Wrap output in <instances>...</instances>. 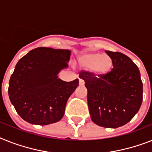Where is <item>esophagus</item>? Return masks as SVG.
I'll return each instance as SVG.
<instances>
[{"instance_id":"esophagus-1","label":"esophagus","mask_w":152,"mask_h":152,"mask_svg":"<svg viewBox=\"0 0 152 152\" xmlns=\"http://www.w3.org/2000/svg\"><path fill=\"white\" fill-rule=\"evenodd\" d=\"M85 85V81H84V80H82L81 78H79V85L82 86V85Z\"/></svg>"}]
</instances>
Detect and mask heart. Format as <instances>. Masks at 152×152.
I'll return each instance as SVG.
<instances>
[{
	"mask_svg": "<svg viewBox=\"0 0 152 152\" xmlns=\"http://www.w3.org/2000/svg\"><path fill=\"white\" fill-rule=\"evenodd\" d=\"M78 63L81 67L89 69L90 72L96 76H102L111 71L113 66L112 56L100 53H86L79 56Z\"/></svg>",
	"mask_w": 152,
	"mask_h": 152,
	"instance_id": "1",
	"label": "heart"
}]
</instances>
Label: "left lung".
<instances>
[{
	"instance_id": "8db88e82",
	"label": "left lung",
	"mask_w": 152,
	"mask_h": 152,
	"mask_svg": "<svg viewBox=\"0 0 152 152\" xmlns=\"http://www.w3.org/2000/svg\"><path fill=\"white\" fill-rule=\"evenodd\" d=\"M113 60V68L102 76L81 71L91 119L100 126L117 128L130 121L143 100V83L132 60L120 52L106 51Z\"/></svg>"
}]
</instances>
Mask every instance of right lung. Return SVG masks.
Returning <instances> with one entry per match:
<instances>
[{
	"instance_id": "1",
	"label": "right lung",
	"mask_w": 152,
	"mask_h": 152,
	"mask_svg": "<svg viewBox=\"0 0 152 152\" xmlns=\"http://www.w3.org/2000/svg\"><path fill=\"white\" fill-rule=\"evenodd\" d=\"M70 56L68 50L38 47L17 63L10 78L8 96L26 122L42 126L62 119L67 100L79 81L67 82L57 76L68 67Z\"/></svg>"
}]
</instances>
